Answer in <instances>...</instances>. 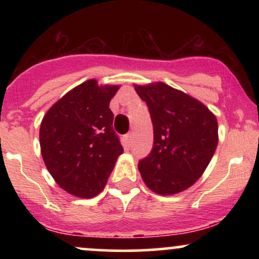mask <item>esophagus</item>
<instances>
[{
	"mask_svg": "<svg viewBox=\"0 0 259 259\" xmlns=\"http://www.w3.org/2000/svg\"><path fill=\"white\" fill-rule=\"evenodd\" d=\"M133 138H134V133L133 132H130V133L126 134L125 140H126L127 145H132L133 144Z\"/></svg>",
	"mask_w": 259,
	"mask_h": 259,
	"instance_id": "34e87169",
	"label": "esophagus"
}]
</instances>
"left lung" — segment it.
<instances>
[{
  "mask_svg": "<svg viewBox=\"0 0 259 259\" xmlns=\"http://www.w3.org/2000/svg\"><path fill=\"white\" fill-rule=\"evenodd\" d=\"M146 102L153 125V147L139 160L150 190L168 196L194 185L206 170L218 145V123L200 101L164 82L135 85Z\"/></svg>",
  "mask_w": 259,
  "mask_h": 259,
  "instance_id": "1",
  "label": "left lung"
}]
</instances>
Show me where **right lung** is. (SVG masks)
Wrapping results in <instances>:
<instances>
[{
	"instance_id": "obj_1",
	"label": "right lung",
	"mask_w": 259,
	"mask_h": 259,
	"mask_svg": "<svg viewBox=\"0 0 259 259\" xmlns=\"http://www.w3.org/2000/svg\"><path fill=\"white\" fill-rule=\"evenodd\" d=\"M118 89L88 80L57 101L41 123L45 164L56 183L74 196L99 195L123 153L109 108Z\"/></svg>"
}]
</instances>
